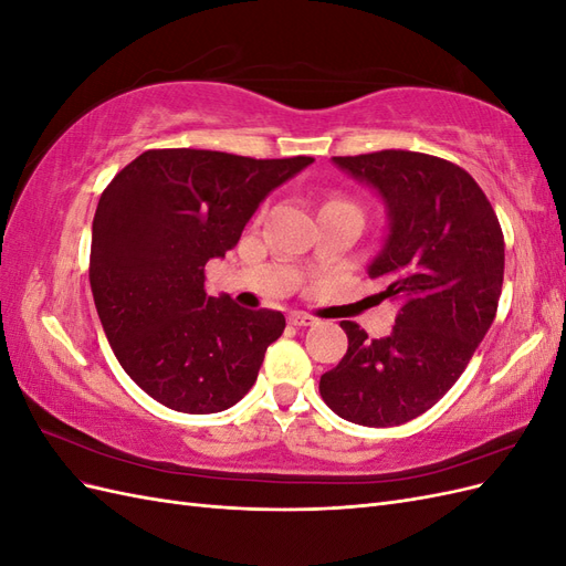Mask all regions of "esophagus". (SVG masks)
Here are the masks:
<instances>
[{
  "label": "esophagus",
  "mask_w": 566,
  "mask_h": 566,
  "mask_svg": "<svg viewBox=\"0 0 566 566\" xmlns=\"http://www.w3.org/2000/svg\"><path fill=\"white\" fill-rule=\"evenodd\" d=\"M287 321H290V325H300V328H302V325H314L316 323L314 316L302 314V312H290Z\"/></svg>",
  "instance_id": "esophagus-1"
}]
</instances>
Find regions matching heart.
<instances>
[{
  "mask_svg": "<svg viewBox=\"0 0 566 566\" xmlns=\"http://www.w3.org/2000/svg\"><path fill=\"white\" fill-rule=\"evenodd\" d=\"M328 202H347V205H354V202H349L347 198H339V196H333ZM328 202H325V205H328ZM354 208H356V205H354Z\"/></svg>",
  "mask_w": 566,
  "mask_h": 566,
  "instance_id": "b5f03b06",
  "label": "heart"
}]
</instances>
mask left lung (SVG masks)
<instances>
[{
    "mask_svg": "<svg viewBox=\"0 0 566 566\" xmlns=\"http://www.w3.org/2000/svg\"><path fill=\"white\" fill-rule=\"evenodd\" d=\"M378 188L389 235L368 266L378 300L399 304L391 335L368 339L354 321L342 361L318 391L339 418L391 427L432 408L468 368L499 312L505 241L489 198L465 169L416 150L337 156Z\"/></svg>",
    "mask_w": 566,
    "mask_h": 566,
    "instance_id": "obj_1",
    "label": "left lung"
}]
</instances>
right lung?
<instances>
[{
  "label": "right lung",
  "mask_w": 566,
  "mask_h": 566,
  "mask_svg": "<svg viewBox=\"0 0 566 566\" xmlns=\"http://www.w3.org/2000/svg\"><path fill=\"white\" fill-rule=\"evenodd\" d=\"M312 163L150 148L101 193L90 254L94 304L119 366L148 397L202 416L250 391L285 316L210 297L205 264L238 243L273 188Z\"/></svg>",
  "instance_id": "right-lung-1"
}]
</instances>
